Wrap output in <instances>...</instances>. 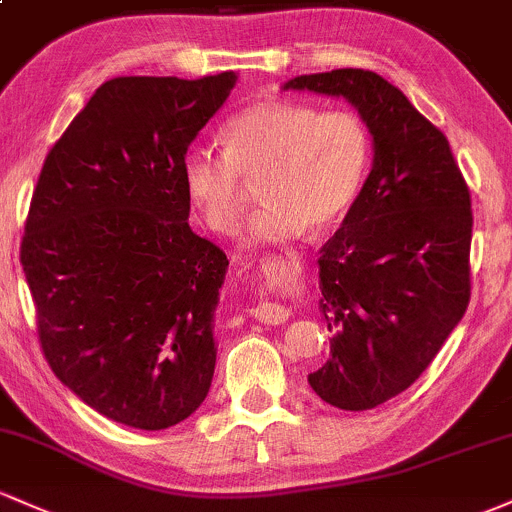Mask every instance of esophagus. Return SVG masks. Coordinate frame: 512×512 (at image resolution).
<instances>
[{"mask_svg": "<svg viewBox=\"0 0 512 512\" xmlns=\"http://www.w3.org/2000/svg\"><path fill=\"white\" fill-rule=\"evenodd\" d=\"M250 313H252V318H257L260 323H267V325H279L289 318V311H286L284 306H279V303H272V301H260Z\"/></svg>", "mask_w": 512, "mask_h": 512, "instance_id": "1", "label": "esophagus"}]
</instances>
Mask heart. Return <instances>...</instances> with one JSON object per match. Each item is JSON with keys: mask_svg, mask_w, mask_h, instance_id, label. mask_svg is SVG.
Masks as SVG:
<instances>
[{"mask_svg": "<svg viewBox=\"0 0 512 512\" xmlns=\"http://www.w3.org/2000/svg\"><path fill=\"white\" fill-rule=\"evenodd\" d=\"M223 150L194 145L182 157V182L204 226L238 230L247 182L260 179L262 206L247 226L250 243H286L306 226L338 223L362 192L372 136L355 111L265 99L221 128Z\"/></svg>", "mask_w": 512, "mask_h": 512, "instance_id": "obj_1", "label": "heart"}]
</instances>
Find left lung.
Segmentation results:
<instances>
[{
	"instance_id": "left-lung-1",
	"label": "left lung",
	"mask_w": 512,
	"mask_h": 512,
	"mask_svg": "<svg viewBox=\"0 0 512 512\" xmlns=\"http://www.w3.org/2000/svg\"><path fill=\"white\" fill-rule=\"evenodd\" d=\"M284 89L345 97L374 136V167L323 245L330 359L308 374L340 411H369L428 369L471 299V194L449 140L369 70L301 75Z\"/></svg>"
}]
</instances>
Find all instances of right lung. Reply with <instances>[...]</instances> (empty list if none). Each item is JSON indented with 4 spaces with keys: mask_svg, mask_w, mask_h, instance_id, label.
I'll return each mask as SVG.
<instances>
[{
    "mask_svg": "<svg viewBox=\"0 0 512 512\" xmlns=\"http://www.w3.org/2000/svg\"><path fill=\"white\" fill-rule=\"evenodd\" d=\"M233 72L104 82L48 150L21 267L53 374L89 408L165 430L204 403L228 257L189 228L182 157Z\"/></svg>",
    "mask_w": 512,
    "mask_h": 512,
    "instance_id": "1",
    "label": "right lung"
}]
</instances>
